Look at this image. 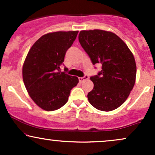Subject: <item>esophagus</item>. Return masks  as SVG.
Listing matches in <instances>:
<instances>
[{
    "label": "esophagus",
    "mask_w": 155,
    "mask_h": 155,
    "mask_svg": "<svg viewBox=\"0 0 155 155\" xmlns=\"http://www.w3.org/2000/svg\"><path fill=\"white\" fill-rule=\"evenodd\" d=\"M89 79V76L88 75H84V77H79V80L80 82H83L84 81H85V80L88 79Z\"/></svg>",
    "instance_id": "34e87169"
}]
</instances>
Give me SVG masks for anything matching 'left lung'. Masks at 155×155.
Returning a JSON list of instances; mask_svg holds the SVG:
<instances>
[{"mask_svg":"<svg viewBox=\"0 0 155 155\" xmlns=\"http://www.w3.org/2000/svg\"><path fill=\"white\" fill-rule=\"evenodd\" d=\"M79 41L92 64L102 65L97 75L90 77L94 87L87 95L89 102L100 111L116 109L127 100L136 82L133 53L118 35L109 31H81Z\"/></svg>","mask_w":155,"mask_h":155,"instance_id":"8db88e82","label":"left lung"}]
</instances>
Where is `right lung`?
Segmentation results:
<instances>
[{"instance_id":"obj_1","label":"right lung","mask_w":155,"mask_h":155,"mask_svg":"<svg viewBox=\"0 0 155 155\" xmlns=\"http://www.w3.org/2000/svg\"><path fill=\"white\" fill-rule=\"evenodd\" d=\"M78 33H47L38 39L28 51L22 67L23 81L32 100L42 109L54 111L61 108L68 100L71 90L79 83L76 76L60 71L65 53Z\"/></svg>"}]
</instances>
